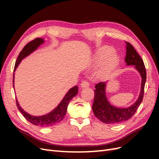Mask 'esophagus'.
<instances>
[{
    "instance_id": "esophagus-1",
    "label": "esophagus",
    "mask_w": 159,
    "mask_h": 159,
    "mask_svg": "<svg viewBox=\"0 0 159 159\" xmlns=\"http://www.w3.org/2000/svg\"><path fill=\"white\" fill-rule=\"evenodd\" d=\"M89 85V84L87 80H84L81 83V88H86V87H88Z\"/></svg>"
}]
</instances>
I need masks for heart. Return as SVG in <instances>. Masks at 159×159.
Instances as JSON below:
<instances>
[{
  "label": "heart",
  "instance_id": "b5f03b06",
  "mask_svg": "<svg viewBox=\"0 0 159 159\" xmlns=\"http://www.w3.org/2000/svg\"><path fill=\"white\" fill-rule=\"evenodd\" d=\"M114 50L111 47L103 46L98 50L95 56V61L101 62L105 60L104 64L105 66H112L117 62V56L113 53Z\"/></svg>",
  "mask_w": 159,
  "mask_h": 159
}]
</instances>
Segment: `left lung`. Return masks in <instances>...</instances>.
I'll return each instance as SVG.
<instances>
[{
    "label": "left lung",
    "mask_w": 159,
    "mask_h": 159,
    "mask_svg": "<svg viewBox=\"0 0 159 159\" xmlns=\"http://www.w3.org/2000/svg\"><path fill=\"white\" fill-rule=\"evenodd\" d=\"M127 65L134 66L142 77L141 90L137 102L131 107L125 109L117 108L110 105L105 95V82L102 81L97 84L94 90V101L92 109L95 116L101 121L107 124H119L131 118L135 113L143 99L144 89L147 79V73L143 60L139 55L134 47L129 42H125Z\"/></svg>",
    "instance_id": "1"
}]
</instances>
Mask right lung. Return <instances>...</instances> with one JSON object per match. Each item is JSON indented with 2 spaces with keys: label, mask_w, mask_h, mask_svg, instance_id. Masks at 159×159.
Wrapping results in <instances>:
<instances>
[{
  "label": "right lung",
  "mask_w": 159,
  "mask_h": 159,
  "mask_svg": "<svg viewBox=\"0 0 159 159\" xmlns=\"http://www.w3.org/2000/svg\"><path fill=\"white\" fill-rule=\"evenodd\" d=\"M43 42H44V40L40 38H36L34 40L28 42V44L23 48L22 50L20 52V54H19L16 61L15 66H14V71L16 70L19 63H20L24 57H25L28 55H29L33 51L36 50L37 48L40 44H42ZM14 75H13V86H14ZM78 88L77 85L74 86V88L70 89L68 92L67 93L66 95H65L63 100H62L60 102V103L57 105V107L54 110H53L52 112L46 115H44V116L35 117V116H32V115L28 114L20 106H19L17 99H16V106L18 110L20 111L21 113L22 114L23 116L26 118L27 121L30 122L32 124L34 125H36V126L42 127H50L53 125L59 123L64 118V116L66 115V113L67 111V108H68V105L70 102V100L71 99H73V98L75 97V96L78 94Z\"/></svg>",
  "instance_id": "obj_1"
}]
</instances>
